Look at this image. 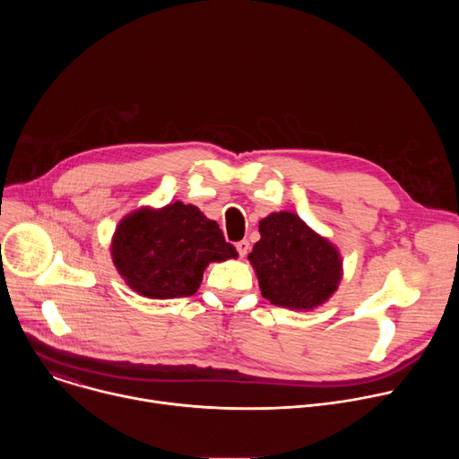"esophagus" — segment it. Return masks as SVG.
<instances>
[{"label":"esophagus","instance_id":"obj_1","mask_svg":"<svg viewBox=\"0 0 459 459\" xmlns=\"http://www.w3.org/2000/svg\"><path fill=\"white\" fill-rule=\"evenodd\" d=\"M248 248H250V245H248V241H247V239H241V241H238V243H236V250L239 252V255H241V257H245V255H247Z\"/></svg>","mask_w":459,"mask_h":459}]
</instances>
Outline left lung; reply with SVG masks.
Returning a JSON list of instances; mask_svg holds the SVG:
<instances>
[{
  "instance_id": "8db88e82",
  "label": "left lung",
  "mask_w": 459,
  "mask_h": 459,
  "mask_svg": "<svg viewBox=\"0 0 459 459\" xmlns=\"http://www.w3.org/2000/svg\"><path fill=\"white\" fill-rule=\"evenodd\" d=\"M259 241L248 254L261 296L290 310L329 301L343 278L340 248L296 212H271L259 221Z\"/></svg>"
}]
</instances>
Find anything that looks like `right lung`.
<instances>
[{"label":"right lung","instance_id":"1","mask_svg":"<svg viewBox=\"0 0 459 459\" xmlns=\"http://www.w3.org/2000/svg\"><path fill=\"white\" fill-rule=\"evenodd\" d=\"M112 264L123 281L143 298H186L200 289L214 261L236 259L220 225L195 205L140 207L116 227Z\"/></svg>","mask_w":459,"mask_h":459}]
</instances>
